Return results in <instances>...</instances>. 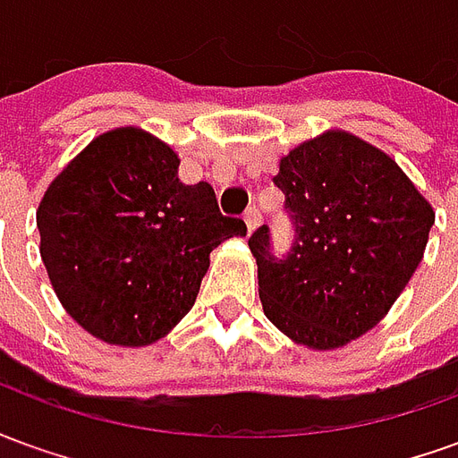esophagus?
I'll list each match as a JSON object with an SVG mask.
<instances>
[{
	"label": "esophagus",
	"instance_id": "esophagus-1",
	"mask_svg": "<svg viewBox=\"0 0 458 458\" xmlns=\"http://www.w3.org/2000/svg\"><path fill=\"white\" fill-rule=\"evenodd\" d=\"M259 220H262V213H259L258 206H250V208L245 210V225H248L250 233H252V230L258 228Z\"/></svg>",
	"mask_w": 458,
	"mask_h": 458
}]
</instances>
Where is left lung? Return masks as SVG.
I'll return each mask as SVG.
<instances>
[{
  "label": "left lung",
  "mask_w": 458,
  "mask_h": 458,
  "mask_svg": "<svg viewBox=\"0 0 458 458\" xmlns=\"http://www.w3.org/2000/svg\"><path fill=\"white\" fill-rule=\"evenodd\" d=\"M275 186L294 240L287 255H275L269 225L248 240L265 314L317 351L363 336L422 262L432 206L387 154L348 131L289 151Z\"/></svg>",
  "instance_id": "8db88e82"
}]
</instances>
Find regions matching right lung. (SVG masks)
<instances>
[{"label":"right lung","mask_w":458,"mask_h":458,"mask_svg":"<svg viewBox=\"0 0 458 458\" xmlns=\"http://www.w3.org/2000/svg\"><path fill=\"white\" fill-rule=\"evenodd\" d=\"M36 225L65 311L114 345L166 336L193 307L210 250L248 233L210 183H181L174 149L137 127L90 141L48 186Z\"/></svg>","instance_id":"1"}]
</instances>
